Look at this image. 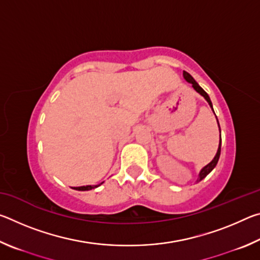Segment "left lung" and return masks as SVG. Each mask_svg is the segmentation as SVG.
<instances>
[{"label":"left lung","instance_id":"left-lung-1","mask_svg":"<svg viewBox=\"0 0 260 260\" xmlns=\"http://www.w3.org/2000/svg\"><path fill=\"white\" fill-rule=\"evenodd\" d=\"M183 78L186 79V81L187 82H189V83H191L192 85V88L193 89H195L197 93H199L200 95H202L203 96V98L206 100V102L209 103V105H210V108L212 109V111H213V107H212V102H211V100H210V98H209V95L205 93V90L203 89V88H202L199 83H197L196 81H195V79H193L190 74H189L188 72H186V71H183ZM214 112V111H213ZM217 118V117H215ZM217 121H218V119H217ZM218 126H219V122H218ZM219 131H220V126H219ZM220 133H221V132H220ZM220 151H221V134H220V140H219V147H218V150H217V153H215V156H214V158L212 160H211L208 165L206 166H204L203 169H202L201 171H200V174H199V178H197V182H200V181H202V180H203L206 175H208L211 171H212L214 167H215V165H217V162H218V160H219V157H220Z\"/></svg>","mask_w":260,"mask_h":260}]
</instances>
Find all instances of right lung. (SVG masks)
<instances>
[{
    "label": "right lung",
    "instance_id": "right-lung-1",
    "mask_svg": "<svg viewBox=\"0 0 260 260\" xmlns=\"http://www.w3.org/2000/svg\"><path fill=\"white\" fill-rule=\"evenodd\" d=\"M103 182H101L100 184H88V186H82V187H74L73 189H76V190H81V191H85V190H91V189L94 188H98L99 186H101Z\"/></svg>",
    "mask_w": 260,
    "mask_h": 260
}]
</instances>
